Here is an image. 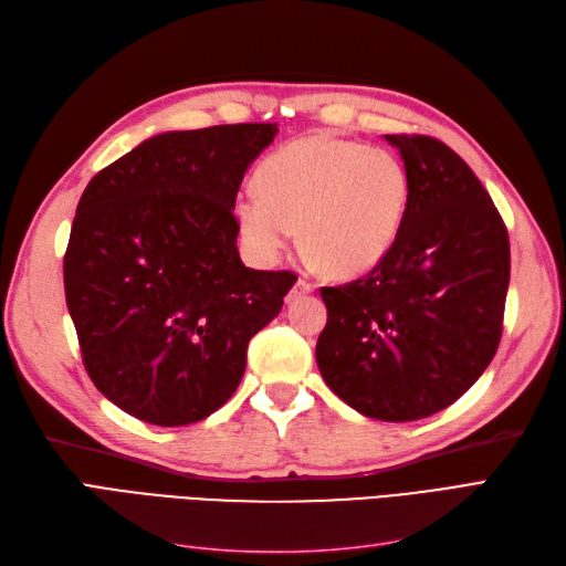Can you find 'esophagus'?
I'll return each mask as SVG.
<instances>
[{"label":"esophagus","instance_id":"esophagus-1","mask_svg":"<svg viewBox=\"0 0 566 566\" xmlns=\"http://www.w3.org/2000/svg\"><path fill=\"white\" fill-rule=\"evenodd\" d=\"M312 290H314V285H312V283H306V281H302V279H300V281L293 285V290H290V293H287L285 302H287V304H293V302H297L300 297L310 295Z\"/></svg>","mask_w":566,"mask_h":566}]
</instances>
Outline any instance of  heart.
<instances>
[{"instance_id": "obj_1", "label": "heart", "mask_w": 566, "mask_h": 566, "mask_svg": "<svg viewBox=\"0 0 566 566\" xmlns=\"http://www.w3.org/2000/svg\"><path fill=\"white\" fill-rule=\"evenodd\" d=\"M254 181L233 200L245 250L273 262L297 227L302 250L337 279L364 276L385 260L410 200L408 169L394 153L331 134L271 153Z\"/></svg>"}]
</instances>
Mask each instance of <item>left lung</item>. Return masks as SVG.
<instances>
[{
	"instance_id": "1",
	"label": "left lung",
	"mask_w": 566,
	"mask_h": 566,
	"mask_svg": "<svg viewBox=\"0 0 566 566\" xmlns=\"http://www.w3.org/2000/svg\"><path fill=\"white\" fill-rule=\"evenodd\" d=\"M410 177L397 243L368 276L323 287L316 364L358 413L408 422L460 399L499 349L510 283L503 219L468 163L430 136L385 134Z\"/></svg>"
}]
</instances>
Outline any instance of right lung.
<instances>
[{"mask_svg": "<svg viewBox=\"0 0 566 566\" xmlns=\"http://www.w3.org/2000/svg\"><path fill=\"white\" fill-rule=\"evenodd\" d=\"M279 125L163 132L90 181L63 262L84 368L160 427L205 420L241 385L248 342L279 316L290 271L235 248L233 200Z\"/></svg>", "mask_w": 566, "mask_h": 566, "instance_id": "obj_1", "label": "right lung"}]
</instances>
